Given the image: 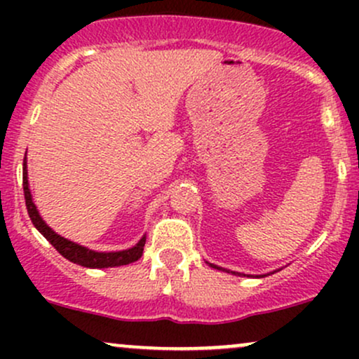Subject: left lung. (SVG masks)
<instances>
[{"label": "left lung", "instance_id": "left-lung-1", "mask_svg": "<svg viewBox=\"0 0 359 359\" xmlns=\"http://www.w3.org/2000/svg\"><path fill=\"white\" fill-rule=\"evenodd\" d=\"M209 266H212V269L216 270H222V271H228L226 269H222V266H217V265H212V263H209ZM228 273H233V275H238V277H251V275H245V273H238V271H228ZM257 277H265V275H257Z\"/></svg>", "mask_w": 359, "mask_h": 359}]
</instances>
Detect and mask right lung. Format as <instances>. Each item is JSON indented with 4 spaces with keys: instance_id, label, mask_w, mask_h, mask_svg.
Wrapping results in <instances>:
<instances>
[{
    "instance_id": "add662e5",
    "label": "right lung",
    "mask_w": 359,
    "mask_h": 359,
    "mask_svg": "<svg viewBox=\"0 0 359 359\" xmlns=\"http://www.w3.org/2000/svg\"><path fill=\"white\" fill-rule=\"evenodd\" d=\"M23 192H25V204H27L28 216H30L32 222L40 233L43 234V238H47V241L55 248L64 258H67L69 262L77 263V265L86 266V269H113V266H121L128 265V263H133L143 255V246H145L147 234H143L142 240L137 245L131 246L128 250L121 251H94L86 248V246L77 245L67 238L57 234L50 226L47 224L40 216L39 209L32 199L30 192V184H28V170H27V156L23 160Z\"/></svg>"
}]
</instances>
